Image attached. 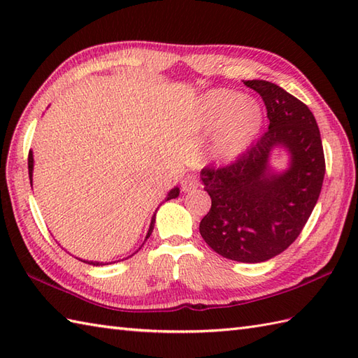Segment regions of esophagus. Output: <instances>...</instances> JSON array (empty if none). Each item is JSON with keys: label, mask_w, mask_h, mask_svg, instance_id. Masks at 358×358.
<instances>
[{"label": "esophagus", "mask_w": 358, "mask_h": 358, "mask_svg": "<svg viewBox=\"0 0 358 358\" xmlns=\"http://www.w3.org/2000/svg\"><path fill=\"white\" fill-rule=\"evenodd\" d=\"M196 186H199V180L192 177V175H187V177H185L183 181H181V191L183 192H191L194 189H196Z\"/></svg>", "instance_id": "esophagus-1"}]
</instances>
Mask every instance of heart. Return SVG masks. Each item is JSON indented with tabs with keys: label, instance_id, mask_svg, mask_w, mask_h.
<instances>
[{
	"label": "heart",
	"instance_id": "b5f03b06",
	"mask_svg": "<svg viewBox=\"0 0 358 358\" xmlns=\"http://www.w3.org/2000/svg\"><path fill=\"white\" fill-rule=\"evenodd\" d=\"M263 123L262 104L235 90H209L195 106V127L206 134L215 132L212 157L218 164H231L245 155L260 135Z\"/></svg>",
	"mask_w": 358,
	"mask_h": 358
}]
</instances>
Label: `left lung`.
<instances>
[{
  "label": "left lung",
  "instance_id": "left-lung-1",
  "mask_svg": "<svg viewBox=\"0 0 358 358\" xmlns=\"http://www.w3.org/2000/svg\"><path fill=\"white\" fill-rule=\"evenodd\" d=\"M245 85L263 98L269 129L234 164L201 171L212 206L200 234L224 258L262 263L291 246L305 227L320 196L324 155L306 104L269 81ZM280 150L287 157L283 168L273 164Z\"/></svg>",
  "mask_w": 358,
  "mask_h": 358
}]
</instances>
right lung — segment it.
Segmentation results:
<instances>
[{
	"mask_svg": "<svg viewBox=\"0 0 358 358\" xmlns=\"http://www.w3.org/2000/svg\"><path fill=\"white\" fill-rule=\"evenodd\" d=\"M32 177H34V152L30 150L29 152V178H30V186H32ZM180 195V187L178 186H173L169 192H167V195H166V199L163 200V203L164 201H167V200H172V199H177V196ZM159 208V206H158ZM155 215H157V209H155V212H154V215H152V218H150V224H149V229H148V234H146V238H144V241H146L149 237H150V234H152V231H154V224H155ZM144 241H143V245H144ZM143 245L135 250L134 254H131L129 257H126V258H123V260H127V258H131L132 255H135L136 252H138V250L143 248ZM78 258V257H77ZM80 262H83V263H87V264H94V266H103V264H106V263H103V262H94V260H83V258H78ZM123 260H117V262H113V263H118V262H123ZM109 264V263H108Z\"/></svg>",
	"mask_w": 358,
	"mask_h": 358,
	"instance_id": "add662e5",
	"label": "right lung"
}]
</instances>
